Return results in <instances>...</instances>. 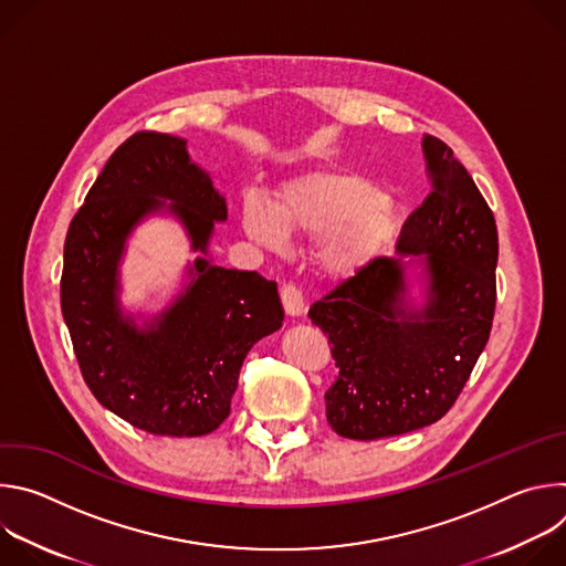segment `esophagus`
Listing matches in <instances>:
<instances>
[{"mask_svg": "<svg viewBox=\"0 0 566 566\" xmlns=\"http://www.w3.org/2000/svg\"><path fill=\"white\" fill-rule=\"evenodd\" d=\"M280 297H282L284 311H286L289 315L295 317V315H302V313H304V297H302V293H300L297 286L284 284V286L280 289Z\"/></svg>", "mask_w": 566, "mask_h": 566, "instance_id": "1", "label": "esophagus"}]
</instances>
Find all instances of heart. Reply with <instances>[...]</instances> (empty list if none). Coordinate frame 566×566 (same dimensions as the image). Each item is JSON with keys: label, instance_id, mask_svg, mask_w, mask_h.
Masks as SVG:
<instances>
[{"label": "heart", "instance_id": "obj_1", "mask_svg": "<svg viewBox=\"0 0 566 566\" xmlns=\"http://www.w3.org/2000/svg\"><path fill=\"white\" fill-rule=\"evenodd\" d=\"M241 228L269 251H282L286 237L319 239V273L332 282H347L385 253L400 228V214L396 203L360 175L308 172L289 181L273 208L247 199Z\"/></svg>", "mask_w": 566, "mask_h": 566}]
</instances>
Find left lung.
<instances>
[{"instance_id": "left-lung-1", "label": "left lung", "mask_w": 566, "mask_h": 566, "mask_svg": "<svg viewBox=\"0 0 566 566\" xmlns=\"http://www.w3.org/2000/svg\"><path fill=\"white\" fill-rule=\"evenodd\" d=\"M423 156L432 192L402 223L396 255L308 308L334 345L340 371L325 394L327 421L345 439L437 423L491 336L500 251L493 210L443 140L426 134ZM412 268L424 282L421 305L409 297Z\"/></svg>"}]
</instances>
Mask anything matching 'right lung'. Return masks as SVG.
<instances>
[{"label":"right lung","mask_w":566,"mask_h":566,"mask_svg":"<svg viewBox=\"0 0 566 566\" xmlns=\"http://www.w3.org/2000/svg\"><path fill=\"white\" fill-rule=\"evenodd\" d=\"M186 143L138 132L109 156L69 226L60 282L62 315L92 394L134 428L164 437L217 430L247 354L284 319L275 282L208 258L228 208ZM158 211L187 228L200 258L171 306L140 323L119 306V260L133 228Z\"/></svg>","instance_id":"obj_1"}]
</instances>
